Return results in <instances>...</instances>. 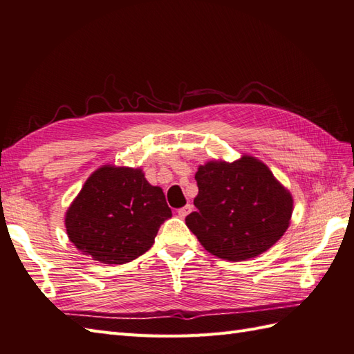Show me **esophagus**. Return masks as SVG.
I'll list each match as a JSON object with an SVG mask.
<instances>
[{"mask_svg":"<svg viewBox=\"0 0 354 354\" xmlns=\"http://www.w3.org/2000/svg\"><path fill=\"white\" fill-rule=\"evenodd\" d=\"M193 211V206L192 205H187L184 207H180V209H178V215L180 216V218H185V216Z\"/></svg>","mask_w":354,"mask_h":354,"instance_id":"esophagus-1","label":"esophagus"}]
</instances>
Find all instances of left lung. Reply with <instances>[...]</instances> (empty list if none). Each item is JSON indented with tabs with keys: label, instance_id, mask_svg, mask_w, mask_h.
Here are the masks:
<instances>
[{
	"label": "left lung",
	"instance_id": "8db88e82",
	"mask_svg": "<svg viewBox=\"0 0 354 354\" xmlns=\"http://www.w3.org/2000/svg\"><path fill=\"white\" fill-rule=\"evenodd\" d=\"M194 178L197 211L185 223L211 254L230 261L256 257L287 230L292 194L254 157L209 161Z\"/></svg>",
	"mask_w": 354,
	"mask_h": 354
}]
</instances>
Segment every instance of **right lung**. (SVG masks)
I'll return each instance as SVG.
<instances>
[{
    "label": "right lung",
    "instance_id": "add662e5",
    "mask_svg": "<svg viewBox=\"0 0 354 354\" xmlns=\"http://www.w3.org/2000/svg\"><path fill=\"white\" fill-rule=\"evenodd\" d=\"M171 216L160 187L140 169L103 166L88 178L68 207V239L106 265H124L145 254L160 225Z\"/></svg>",
    "mask_w": 354,
    "mask_h": 354
}]
</instances>
